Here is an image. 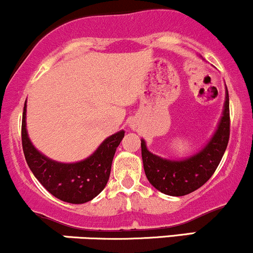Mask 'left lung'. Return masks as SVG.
Segmentation results:
<instances>
[{"instance_id":"8db88e82","label":"left lung","mask_w":253,"mask_h":253,"mask_svg":"<svg viewBox=\"0 0 253 253\" xmlns=\"http://www.w3.org/2000/svg\"><path fill=\"white\" fill-rule=\"evenodd\" d=\"M229 95L225 86V99L221 119L210 140L193 156L182 159H167L148 151L141 140L143 169L149 183L159 192L182 197L197 191L218 167L229 140Z\"/></svg>"}]
</instances>
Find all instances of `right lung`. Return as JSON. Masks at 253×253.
<instances>
[{"instance_id": "right-lung-1", "label": "right lung", "mask_w": 253, "mask_h": 253, "mask_svg": "<svg viewBox=\"0 0 253 253\" xmlns=\"http://www.w3.org/2000/svg\"><path fill=\"white\" fill-rule=\"evenodd\" d=\"M124 132L121 130L105 138L85 159L75 163L56 162L32 145L26 129V101L24 105L21 141L26 163L41 184L62 202L84 204L102 192L110 178L113 157Z\"/></svg>"}]
</instances>
